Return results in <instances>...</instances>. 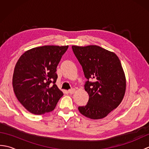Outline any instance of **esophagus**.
<instances>
[{
  "label": "esophagus",
  "mask_w": 149,
  "mask_h": 149,
  "mask_svg": "<svg viewBox=\"0 0 149 149\" xmlns=\"http://www.w3.org/2000/svg\"><path fill=\"white\" fill-rule=\"evenodd\" d=\"M75 89H71V90H68V93L70 94H73V93H75Z\"/></svg>",
  "instance_id": "1"
}]
</instances>
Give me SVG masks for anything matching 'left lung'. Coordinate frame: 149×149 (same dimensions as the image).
I'll return each mask as SVG.
<instances>
[{
	"label": "left lung",
	"mask_w": 149,
	"mask_h": 149,
	"mask_svg": "<svg viewBox=\"0 0 149 149\" xmlns=\"http://www.w3.org/2000/svg\"><path fill=\"white\" fill-rule=\"evenodd\" d=\"M88 81L84 89L89 95L85 106L78 109L91 119H101L116 109L125 95L126 80L119 58L115 53L97 45L72 47ZM93 79V82L89 79Z\"/></svg>",
	"instance_id": "1"
}]
</instances>
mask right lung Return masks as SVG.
I'll return each mask as SVG.
<instances>
[{"mask_svg": "<svg viewBox=\"0 0 149 149\" xmlns=\"http://www.w3.org/2000/svg\"><path fill=\"white\" fill-rule=\"evenodd\" d=\"M68 48V45L36 47L24 52L18 60L13 87L17 99L28 111L42 115L54 109L63 95L55 84L56 68Z\"/></svg>", "mask_w": 149, "mask_h": 149, "instance_id": "obj_1", "label": "right lung"}]
</instances>
